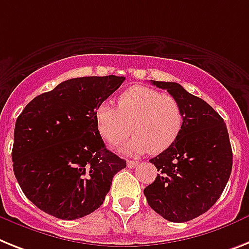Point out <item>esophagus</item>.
<instances>
[{"label":"esophagus","instance_id":"1","mask_svg":"<svg viewBox=\"0 0 249 249\" xmlns=\"http://www.w3.org/2000/svg\"><path fill=\"white\" fill-rule=\"evenodd\" d=\"M137 161H135V160H127V166L128 168H135V166L137 165Z\"/></svg>","mask_w":249,"mask_h":249}]
</instances>
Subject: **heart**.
Here are the masks:
<instances>
[{"label": "heart", "instance_id": "obj_1", "mask_svg": "<svg viewBox=\"0 0 249 249\" xmlns=\"http://www.w3.org/2000/svg\"><path fill=\"white\" fill-rule=\"evenodd\" d=\"M96 127L103 139L118 143L135 133L123 153L160 154L178 139L183 127V110L179 102L147 86H132L117 99V109L107 103L95 112Z\"/></svg>", "mask_w": 249, "mask_h": 249}]
</instances>
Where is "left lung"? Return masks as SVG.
I'll return each mask as SVG.
<instances>
[{
	"instance_id": "left-lung-1",
	"label": "left lung",
	"mask_w": 249,
	"mask_h": 249,
	"mask_svg": "<svg viewBox=\"0 0 249 249\" xmlns=\"http://www.w3.org/2000/svg\"><path fill=\"white\" fill-rule=\"evenodd\" d=\"M179 102L183 127L178 139L150 159L159 174L143 190L149 206L173 223L206 213L219 200L233 165L229 133L219 113L177 83L153 81Z\"/></svg>"
}]
</instances>
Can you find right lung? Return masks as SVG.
I'll list each match as a JSON object with an SVG mask.
<instances>
[{
    "label": "right lung",
    "instance_id": "obj_1",
    "mask_svg": "<svg viewBox=\"0 0 249 249\" xmlns=\"http://www.w3.org/2000/svg\"><path fill=\"white\" fill-rule=\"evenodd\" d=\"M122 76L66 80L36 96L18 117L12 166L22 192L36 207L75 220L102 206L126 160L106 149L96 108L116 91Z\"/></svg>",
    "mask_w": 249,
    "mask_h": 249
}]
</instances>
